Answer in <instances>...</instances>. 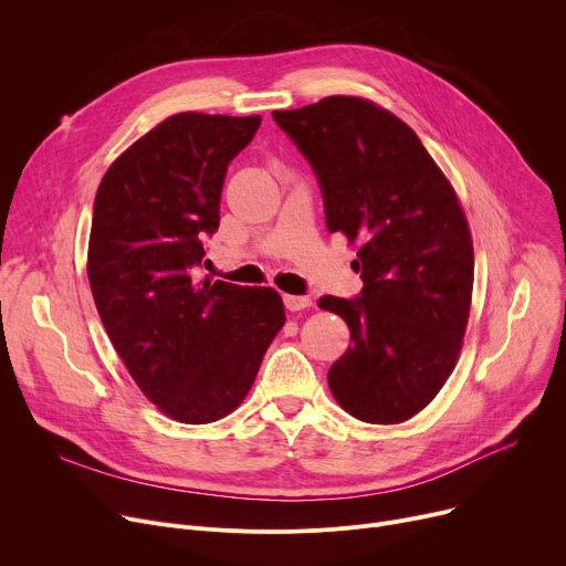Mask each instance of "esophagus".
<instances>
[{"label": "esophagus", "instance_id": "1", "mask_svg": "<svg viewBox=\"0 0 566 566\" xmlns=\"http://www.w3.org/2000/svg\"><path fill=\"white\" fill-rule=\"evenodd\" d=\"M284 305L289 312H303L312 307V297L310 295H284Z\"/></svg>", "mask_w": 566, "mask_h": 566}]
</instances>
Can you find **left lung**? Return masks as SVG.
Returning <instances> with one entry per match:
<instances>
[{"label":"left lung","instance_id":"obj_1","mask_svg":"<svg viewBox=\"0 0 566 566\" xmlns=\"http://www.w3.org/2000/svg\"><path fill=\"white\" fill-rule=\"evenodd\" d=\"M273 118L318 177L327 230L357 245L361 295L318 300L350 329L329 391L359 421L402 423L450 378L469 323L473 241L455 188L370 99L332 95Z\"/></svg>","mask_w":566,"mask_h":566}]
</instances>
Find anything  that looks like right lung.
<instances>
[{
    "mask_svg": "<svg viewBox=\"0 0 566 566\" xmlns=\"http://www.w3.org/2000/svg\"><path fill=\"white\" fill-rule=\"evenodd\" d=\"M259 125L175 113L108 166L95 196L86 269L97 314L138 389L179 423L232 413L286 321L271 286L196 280L228 166Z\"/></svg>",
    "mask_w": 566,
    "mask_h": 566,
    "instance_id": "1",
    "label": "right lung"
}]
</instances>
